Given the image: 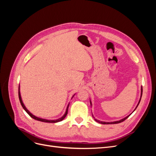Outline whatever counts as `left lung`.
<instances>
[{"instance_id": "1", "label": "left lung", "mask_w": 156, "mask_h": 156, "mask_svg": "<svg viewBox=\"0 0 156 156\" xmlns=\"http://www.w3.org/2000/svg\"><path fill=\"white\" fill-rule=\"evenodd\" d=\"M142 94H143V87H141L140 98V100H139V103H138L137 105H136V107H135V110L136 109V107H138V105H139V103H140V100H141V97H142ZM90 105H91V107H92V102H91L90 100ZM135 110L133 111V112L135 111ZM130 115H131V114H130L129 115H128V116H127L126 117L124 118V119H121V120H119V121H115V122H103V121H100V120H97V119H96L94 117V116H93V115H92V116H93V118H94V120H95V121H96L97 122H99V123H100V124H119V123H120V122H123V121H124L126 119H127V118H128V117H129Z\"/></svg>"}]
</instances>
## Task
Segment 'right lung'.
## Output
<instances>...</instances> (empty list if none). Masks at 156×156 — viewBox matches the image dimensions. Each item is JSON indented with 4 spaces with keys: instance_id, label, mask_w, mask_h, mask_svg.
<instances>
[{
    "instance_id": "right-lung-1",
    "label": "right lung",
    "mask_w": 156,
    "mask_h": 156,
    "mask_svg": "<svg viewBox=\"0 0 156 156\" xmlns=\"http://www.w3.org/2000/svg\"><path fill=\"white\" fill-rule=\"evenodd\" d=\"M74 95H75V94H74ZM74 95L72 96V99L73 98V97L74 96ZM19 98H20V101L21 104V105H22V107H23V109H24V110L28 113V115H29L30 116H31V117L32 118V119H35V120H38V121H40V122H48V123H56V122H60V121L63 120L65 119V117L66 116L67 114H68V107H69V103H68V106H67L66 110V112H65V113H64V115L62 117H60V118H59V119H56V120H47V119H41V118L37 117V116H34V115H32V113L26 108V107H25V105H24V103H23V101H22V99H21V93H20V86H19Z\"/></svg>"
}]
</instances>
